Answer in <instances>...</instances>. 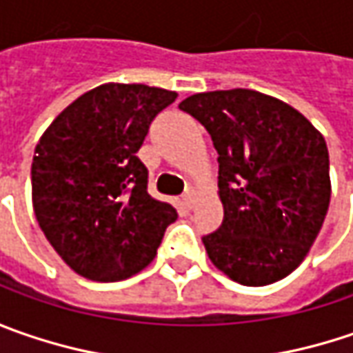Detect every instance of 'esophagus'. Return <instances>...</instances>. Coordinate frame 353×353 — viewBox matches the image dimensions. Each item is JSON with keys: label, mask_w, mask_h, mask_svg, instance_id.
I'll return each instance as SVG.
<instances>
[{"label": "esophagus", "mask_w": 353, "mask_h": 353, "mask_svg": "<svg viewBox=\"0 0 353 353\" xmlns=\"http://www.w3.org/2000/svg\"><path fill=\"white\" fill-rule=\"evenodd\" d=\"M181 201H183V205L188 207V209H192L193 203H195V197H193L192 192L183 193V197H181Z\"/></svg>", "instance_id": "obj_1"}]
</instances>
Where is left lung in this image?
I'll return each mask as SVG.
<instances>
[{
    "label": "left lung",
    "instance_id": "obj_1",
    "mask_svg": "<svg viewBox=\"0 0 353 353\" xmlns=\"http://www.w3.org/2000/svg\"><path fill=\"white\" fill-rule=\"evenodd\" d=\"M219 154L223 223L203 237L211 263L231 281L265 286L308 254L330 205V158L314 126L268 94L233 88L179 102Z\"/></svg>",
    "mask_w": 353,
    "mask_h": 353
}]
</instances>
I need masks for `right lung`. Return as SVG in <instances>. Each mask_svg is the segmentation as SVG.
Wrapping results in <instances>:
<instances>
[{
	"label": "right lung",
	"instance_id": "obj_1",
	"mask_svg": "<svg viewBox=\"0 0 353 353\" xmlns=\"http://www.w3.org/2000/svg\"><path fill=\"white\" fill-rule=\"evenodd\" d=\"M174 90L108 83L69 104L41 136L31 188L39 227L59 256L90 281L146 268L177 211L148 193L136 156Z\"/></svg>",
	"mask_w": 353,
	"mask_h": 353
}]
</instances>
